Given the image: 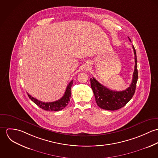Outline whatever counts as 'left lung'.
Masks as SVG:
<instances>
[{
	"label": "left lung",
	"instance_id": "obj_1",
	"mask_svg": "<svg viewBox=\"0 0 158 158\" xmlns=\"http://www.w3.org/2000/svg\"><path fill=\"white\" fill-rule=\"evenodd\" d=\"M129 40L131 41L130 38ZM133 48L135 60V70L131 84L127 89L122 91L110 90L100 84L94 77L90 78V86L95 98L96 103L102 109L110 111L117 110L123 107L134 95L138 78V72L137 56L134 45H133Z\"/></svg>",
	"mask_w": 158,
	"mask_h": 158
}]
</instances>
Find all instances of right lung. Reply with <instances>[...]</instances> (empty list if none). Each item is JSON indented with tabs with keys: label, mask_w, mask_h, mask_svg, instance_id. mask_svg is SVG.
Listing matches in <instances>:
<instances>
[{
	"label": "right lung",
	"mask_w": 158,
	"mask_h": 158,
	"mask_svg": "<svg viewBox=\"0 0 158 158\" xmlns=\"http://www.w3.org/2000/svg\"><path fill=\"white\" fill-rule=\"evenodd\" d=\"M73 84V80H72L68 85L67 88L65 91L64 95L58 100L53 102H43L37 100L36 98L31 97L27 92L28 97L33 101L36 105L40 108L45 111H60L64 109L69 103L70 101V98L71 97V87Z\"/></svg>",
	"instance_id": "add662e5"
}]
</instances>
